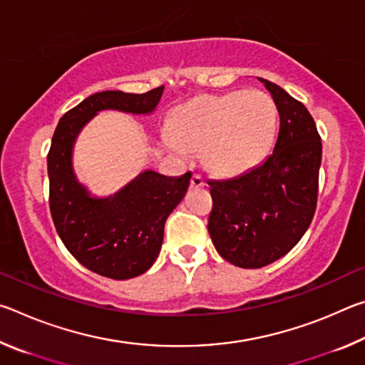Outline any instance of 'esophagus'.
Here are the masks:
<instances>
[{
    "label": "esophagus",
    "mask_w": 365,
    "mask_h": 365,
    "mask_svg": "<svg viewBox=\"0 0 365 365\" xmlns=\"http://www.w3.org/2000/svg\"><path fill=\"white\" fill-rule=\"evenodd\" d=\"M191 187L193 188L205 187V178H202L200 174H193V177H191Z\"/></svg>",
    "instance_id": "obj_1"
}]
</instances>
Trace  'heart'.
<instances>
[{"label":"heart","instance_id":"heart-1","mask_svg":"<svg viewBox=\"0 0 365 365\" xmlns=\"http://www.w3.org/2000/svg\"><path fill=\"white\" fill-rule=\"evenodd\" d=\"M275 127V103L264 91L206 95L175 110L165 143L178 158L202 153L209 169L235 175L262 159Z\"/></svg>","mask_w":365,"mask_h":365}]
</instances>
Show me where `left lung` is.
<instances>
[{"label": "left lung", "instance_id": "1", "mask_svg": "<svg viewBox=\"0 0 365 365\" xmlns=\"http://www.w3.org/2000/svg\"><path fill=\"white\" fill-rule=\"evenodd\" d=\"M280 114L274 151L261 165L228 180H209L207 230L219 255L259 269L294 248L317 207L322 141L304 104L261 78Z\"/></svg>", "mask_w": 365, "mask_h": 365}]
</instances>
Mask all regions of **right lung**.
Returning <instances> with one entry per match:
<instances>
[{
  "label": "right lung",
  "mask_w": 365,
  "mask_h": 365,
  "mask_svg": "<svg viewBox=\"0 0 365 365\" xmlns=\"http://www.w3.org/2000/svg\"><path fill=\"white\" fill-rule=\"evenodd\" d=\"M163 91L164 86L141 95L95 93L67 110L53 135L48 177L54 227L80 264L108 279H133L154 264L163 246L165 220L187 193L191 172L172 178L145 170L119 193L98 200L73 175V141L98 110L148 114L158 106Z\"/></svg>",
  "instance_id": "1"
}]
</instances>
